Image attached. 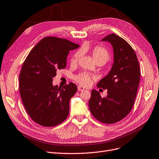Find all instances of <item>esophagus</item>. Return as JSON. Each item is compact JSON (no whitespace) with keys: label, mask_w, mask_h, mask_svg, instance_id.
I'll return each mask as SVG.
<instances>
[{"label":"esophagus","mask_w":159,"mask_h":159,"mask_svg":"<svg viewBox=\"0 0 159 159\" xmlns=\"http://www.w3.org/2000/svg\"><path fill=\"white\" fill-rule=\"evenodd\" d=\"M77 88H78V90L79 91H83V90H84V88L81 86H78Z\"/></svg>","instance_id":"obj_1"}]
</instances>
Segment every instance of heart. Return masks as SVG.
Returning a JSON list of instances; mask_svg holds the SVG:
<instances>
[{"label":"heart","instance_id":"1","mask_svg":"<svg viewBox=\"0 0 159 159\" xmlns=\"http://www.w3.org/2000/svg\"><path fill=\"white\" fill-rule=\"evenodd\" d=\"M82 52L81 50H79L76 52L71 58V64H77L79 58L82 56ZM91 54L97 64L102 63V64H105L110 58V54L107 50L100 46L94 47L91 51ZM93 79V77L92 76L86 72H81L78 75H75L73 78L76 82H77V83L83 86H88L90 84Z\"/></svg>","mask_w":159,"mask_h":159}]
</instances>
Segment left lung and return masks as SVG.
I'll list each match as a JSON object with an SVG mask.
<instances>
[{
	"mask_svg": "<svg viewBox=\"0 0 159 159\" xmlns=\"http://www.w3.org/2000/svg\"><path fill=\"white\" fill-rule=\"evenodd\" d=\"M113 47L114 61L111 70L97 86L108 89L107 96L102 98L92 89L89 108L98 121L112 124L129 114L133 107L140 78V69L136 54L127 41L115 34L102 39Z\"/></svg>",
	"mask_w": 159,
	"mask_h": 159,
	"instance_id": "8db88e82",
	"label": "left lung"
}]
</instances>
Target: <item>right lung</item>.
Instances as JSON below:
<instances>
[{
    "label": "right lung",
    "mask_w": 159,
    "mask_h": 159,
    "mask_svg": "<svg viewBox=\"0 0 159 159\" xmlns=\"http://www.w3.org/2000/svg\"><path fill=\"white\" fill-rule=\"evenodd\" d=\"M79 47L66 39L45 37L24 61L19 75V93L32 120L39 125L54 127L62 123L70 111V101L77 87L70 82L62 88L52 85L57 71L64 69L70 51Z\"/></svg>",
    "instance_id": "right-lung-1"
}]
</instances>
